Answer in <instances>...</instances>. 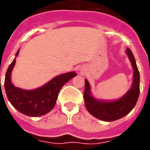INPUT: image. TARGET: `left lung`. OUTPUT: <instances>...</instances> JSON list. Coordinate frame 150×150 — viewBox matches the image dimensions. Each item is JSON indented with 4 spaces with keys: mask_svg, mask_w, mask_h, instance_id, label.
I'll return each mask as SVG.
<instances>
[{
    "mask_svg": "<svg viewBox=\"0 0 150 150\" xmlns=\"http://www.w3.org/2000/svg\"><path fill=\"white\" fill-rule=\"evenodd\" d=\"M126 53L128 57L134 70L133 82L128 91L116 100H108L98 99L92 95L90 84L85 79L84 101L89 112L98 120L103 121L117 120L127 115L135 106L140 92V75L136 65V61L131 50L127 49Z\"/></svg>",
    "mask_w": 150,
    "mask_h": 150,
    "instance_id": "1",
    "label": "left lung"
}]
</instances>
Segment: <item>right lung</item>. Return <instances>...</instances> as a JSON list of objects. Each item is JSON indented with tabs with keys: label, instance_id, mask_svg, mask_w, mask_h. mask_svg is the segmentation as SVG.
I'll return each mask as SVG.
<instances>
[{
	"label": "right lung",
	"instance_id": "add662e5",
	"mask_svg": "<svg viewBox=\"0 0 150 150\" xmlns=\"http://www.w3.org/2000/svg\"><path fill=\"white\" fill-rule=\"evenodd\" d=\"M19 50L16 57H18ZM16 64V58L9 65L4 79V89L8 99L16 109L26 116H41L52 110L57 102L58 93L65 83L77 74L75 71L61 74L54 77L41 87L34 90H24L15 86L11 75Z\"/></svg>",
	"mask_w": 150,
	"mask_h": 150
}]
</instances>
